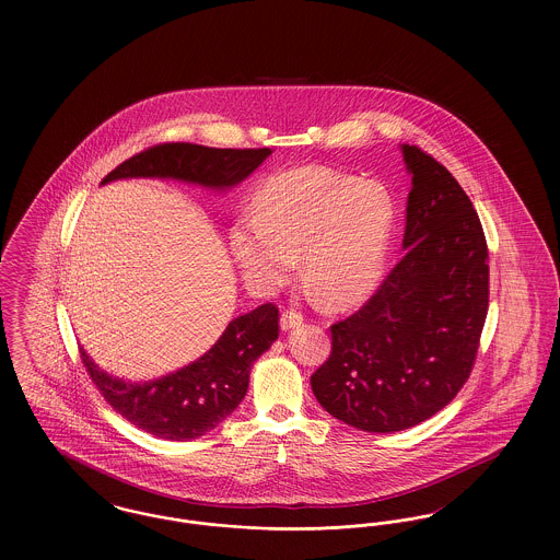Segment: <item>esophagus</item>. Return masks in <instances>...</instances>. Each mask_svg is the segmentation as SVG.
Here are the masks:
<instances>
[{
  "mask_svg": "<svg viewBox=\"0 0 560 560\" xmlns=\"http://www.w3.org/2000/svg\"><path fill=\"white\" fill-rule=\"evenodd\" d=\"M302 320H304V315H302L300 311L288 308V311H283V315H281V329H283V331H290L293 327L302 325Z\"/></svg>",
  "mask_w": 560,
  "mask_h": 560,
  "instance_id": "1",
  "label": "esophagus"
}]
</instances>
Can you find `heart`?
Masks as SVG:
<instances>
[{"instance_id":"heart-1","label":"heart","mask_w":560,"mask_h":560,"mask_svg":"<svg viewBox=\"0 0 560 560\" xmlns=\"http://www.w3.org/2000/svg\"><path fill=\"white\" fill-rule=\"evenodd\" d=\"M395 210L377 185L325 167H295L270 178L254 215L231 229L243 277L277 288L302 256L304 281L325 306L347 308L377 288L386 267Z\"/></svg>"}]
</instances>
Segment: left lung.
<instances>
[{
  "label": "left lung",
  "instance_id": "8db88e82",
  "mask_svg": "<svg viewBox=\"0 0 560 560\" xmlns=\"http://www.w3.org/2000/svg\"><path fill=\"white\" fill-rule=\"evenodd\" d=\"M400 151L411 174L405 254L354 315L331 325V354L311 375L320 407L365 432L416 427L455 399L489 306V252L472 201L432 155Z\"/></svg>",
  "mask_w": 560,
  "mask_h": 560
}]
</instances>
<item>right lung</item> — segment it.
Instances as JSON below:
<instances>
[{"label":"right lung","mask_w":560,"mask_h":560,"mask_svg":"<svg viewBox=\"0 0 560 560\" xmlns=\"http://www.w3.org/2000/svg\"><path fill=\"white\" fill-rule=\"evenodd\" d=\"M270 149H213L190 142H163L119 163L103 185L121 178H174L201 187H235L245 180ZM279 336V308L262 304L231 320L201 359L151 382H126L103 372L81 348V361L108 405L153 436L190 441L224 422L249 384L252 363Z\"/></svg>","instance_id":"obj_1"}]
</instances>
